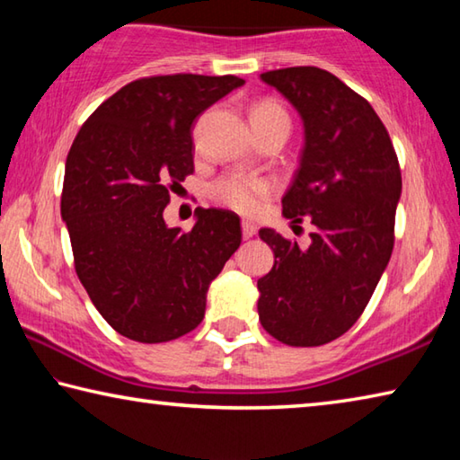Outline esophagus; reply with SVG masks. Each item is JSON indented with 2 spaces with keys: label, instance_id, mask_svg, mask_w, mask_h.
<instances>
[{
  "label": "esophagus",
  "instance_id": "34e87169",
  "mask_svg": "<svg viewBox=\"0 0 460 460\" xmlns=\"http://www.w3.org/2000/svg\"><path fill=\"white\" fill-rule=\"evenodd\" d=\"M241 231H243V237L245 239H252L255 233H258V225H255L253 221L243 219V221H241Z\"/></svg>",
  "mask_w": 460,
  "mask_h": 460
}]
</instances>
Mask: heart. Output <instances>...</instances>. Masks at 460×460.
I'll use <instances>...</instances> for the list:
<instances>
[{
    "label": "heart",
    "mask_w": 460,
    "mask_h": 460,
    "mask_svg": "<svg viewBox=\"0 0 460 460\" xmlns=\"http://www.w3.org/2000/svg\"><path fill=\"white\" fill-rule=\"evenodd\" d=\"M266 119H288L286 109L274 99H261L252 109V121ZM271 190H274V182L268 181V178L233 172L219 178L211 186V197L221 205L233 208V211L255 213L260 211L263 200L270 197Z\"/></svg>",
    "instance_id": "b5f03b06"
}]
</instances>
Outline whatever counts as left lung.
I'll return each mask as SVG.
<instances>
[{
    "instance_id": "1",
    "label": "left lung",
    "mask_w": 460,
    "mask_h": 460,
    "mask_svg": "<svg viewBox=\"0 0 460 460\" xmlns=\"http://www.w3.org/2000/svg\"><path fill=\"white\" fill-rule=\"evenodd\" d=\"M305 119L306 144L286 219L310 217L308 249L271 229L274 268L258 279V313L271 337L290 347L326 345L359 321L394 252L400 162L369 101L318 66L268 71Z\"/></svg>"
}]
</instances>
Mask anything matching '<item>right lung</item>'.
Segmentation results:
<instances>
[{
    "mask_svg": "<svg viewBox=\"0 0 460 460\" xmlns=\"http://www.w3.org/2000/svg\"><path fill=\"white\" fill-rule=\"evenodd\" d=\"M245 81L155 75L128 83L83 123L66 155L60 213L75 271L123 337L168 342L205 318L208 284L241 243L239 217L199 208L190 231L164 223L194 172L192 123Z\"/></svg>",
    "mask_w": 460,
    "mask_h": 460,
    "instance_id": "add662e5",
    "label": "right lung"
}]
</instances>
